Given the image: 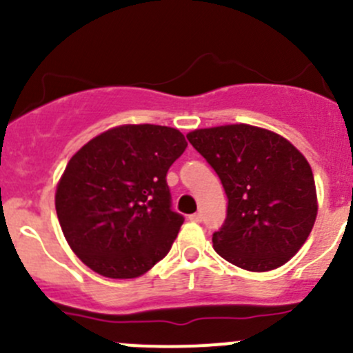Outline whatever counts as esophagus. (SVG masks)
<instances>
[{
  "mask_svg": "<svg viewBox=\"0 0 353 353\" xmlns=\"http://www.w3.org/2000/svg\"><path fill=\"white\" fill-rule=\"evenodd\" d=\"M201 219H203V215L201 213H193V215H190V220L191 222H201Z\"/></svg>",
  "mask_w": 353,
  "mask_h": 353,
  "instance_id": "esophagus-1",
  "label": "esophagus"
}]
</instances>
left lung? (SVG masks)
I'll use <instances>...</instances> for the list:
<instances>
[{
  "label": "left lung",
  "mask_w": 353,
  "mask_h": 353,
  "mask_svg": "<svg viewBox=\"0 0 353 353\" xmlns=\"http://www.w3.org/2000/svg\"><path fill=\"white\" fill-rule=\"evenodd\" d=\"M188 140L220 177L229 199L225 222L212 237L215 251L249 272L285 265L318 215L305 157L280 134L249 124L191 131Z\"/></svg>",
  "instance_id": "left-lung-1"
}]
</instances>
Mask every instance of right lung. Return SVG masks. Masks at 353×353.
I'll use <instances>...</instances> for the list:
<instances>
[{"label":"right lung","instance_id":"1","mask_svg":"<svg viewBox=\"0 0 353 353\" xmlns=\"http://www.w3.org/2000/svg\"><path fill=\"white\" fill-rule=\"evenodd\" d=\"M186 147L174 128L124 124L71 157L56 190V213L88 268L108 279H137L165 258L184 222L172 210L165 177Z\"/></svg>","mask_w":353,"mask_h":353}]
</instances>
